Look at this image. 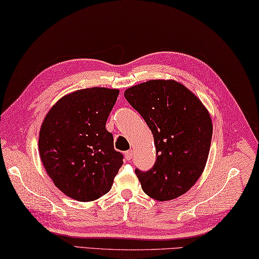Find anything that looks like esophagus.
<instances>
[{"mask_svg": "<svg viewBox=\"0 0 259 259\" xmlns=\"http://www.w3.org/2000/svg\"><path fill=\"white\" fill-rule=\"evenodd\" d=\"M124 154H125V159H126V160H131L132 158H133V152H132L131 150L126 151V152H125Z\"/></svg>", "mask_w": 259, "mask_h": 259, "instance_id": "1", "label": "esophagus"}]
</instances>
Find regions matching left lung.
Segmentation results:
<instances>
[{
  "mask_svg": "<svg viewBox=\"0 0 259 259\" xmlns=\"http://www.w3.org/2000/svg\"><path fill=\"white\" fill-rule=\"evenodd\" d=\"M153 134L157 159L136 168L143 192L160 202L177 198L201 177L212 140V120L201 101L172 80H151L124 92Z\"/></svg>",
  "mask_w": 259,
  "mask_h": 259,
  "instance_id": "8db88e82",
  "label": "left lung"
}]
</instances>
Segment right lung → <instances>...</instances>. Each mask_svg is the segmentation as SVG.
Listing matches in <instances>:
<instances>
[{
    "label": "right lung",
    "instance_id": "add662e5",
    "mask_svg": "<svg viewBox=\"0 0 259 259\" xmlns=\"http://www.w3.org/2000/svg\"><path fill=\"white\" fill-rule=\"evenodd\" d=\"M119 90L89 88L63 97L44 119L39 154L55 186L79 202L111 188L124 155L114 149L106 121Z\"/></svg>",
    "mask_w": 259,
    "mask_h": 259
}]
</instances>
